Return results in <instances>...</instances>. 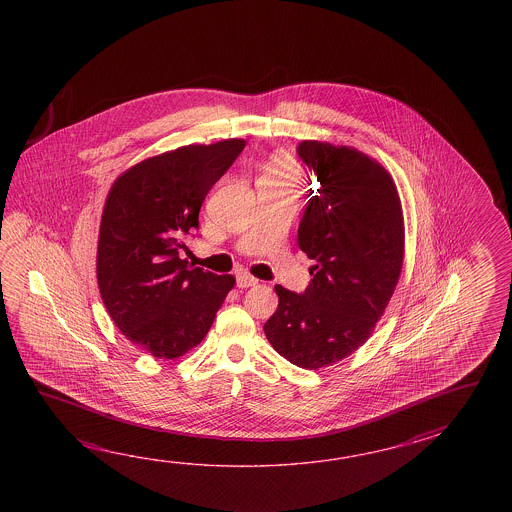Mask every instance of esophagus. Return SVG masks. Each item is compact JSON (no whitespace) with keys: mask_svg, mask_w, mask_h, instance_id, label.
<instances>
[{"mask_svg":"<svg viewBox=\"0 0 512 512\" xmlns=\"http://www.w3.org/2000/svg\"><path fill=\"white\" fill-rule=\"evenodd\" d=\"M256 283H258V280H256L254 276H251V274H247V272L238 274V287H240V289H247V287H252V285H256Z\"/></svg>","mask_w":512,"mask_h":512,"instance_id":"obj_1","label":"esophagus"}]
</instances>
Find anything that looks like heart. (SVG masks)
Instances as JSON below:
<instances>
[{"mask_svg": "<svg viewBox=\"0 0 512 512\" xmlns=\"http://www.w3.org/2000/svg\"><path fill=\"white\" fill-rule=\"evenodd\" d=\"M261 177L296 185L298 179H300V168H298V164H296V161L291 159V157H287V155H276L271 163L265 166Z\"/></svg>", "mask_w": 512, "mask_h": 512, "instance_id": "heart-1", "label": "heart"}]
</instances>
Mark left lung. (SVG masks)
<instances>
[{"instance_id": "left-lung-1", "label": "left lung", "mask_w": 512, "mask_h": 512, "mask_svg": "<svg viewBox=\"0 0 512 512\" xmlns=\"http://www.w3.org/2000/svg\"><path fill=\"white\" fill-rule=\"evenodd\" d=\"M298 155L320 183L298 229L316 265L304 294L274 285L278 307L263 331L283 359L318 370L355 353L384 315L403 269V207L390 172L366 153L304 141Z\"/></svg>"}]
</instances>
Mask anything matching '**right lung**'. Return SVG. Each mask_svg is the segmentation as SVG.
Masks as SVG:
<instances>
[{
	"label": "right lung",
	"mask_w": 512,
	"mask_h": 512,
	"mask_svg": "<svg viewBox=\"0 0 512 512\" xmlns=\"http://www.w3.org/2000/svg\"><path fill=\"white\" fill-rule=\"evenodd\" d=\"M247 142L186 144L133 164L109 188L97 245L102 302L122 335L155 359H179L207 337L232 274L181 258L208 190Z\"/></svg>",
	"instance_id": "add662e5"
}]
</instances>
